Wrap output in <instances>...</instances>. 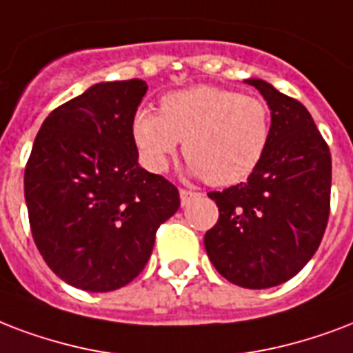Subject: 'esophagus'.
Instances as JSON below:
<instances>
[{
  "label": "esophagus",
  "mask_w": 353,
  "mask_h": 353,
  "mask_svg": "<svg viewBox=\"0 0 353 353\" xmlns=\"http://www.w3.org/2000/svg\"><path fill=\"white\" fill-rule=\"evenodd\" d=\"M194 196H198L196 192H192V190H185V188H181L179 190V198H181V205H187L188 201L192 200Z\"/></svg>",
  "instance_id": "obj_1"
}]
</instances>
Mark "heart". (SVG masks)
Returning <instances> with one entry per match:
<instances>
[{
	"label": "heart",
	"mask_w": 353,
	"mask_h": 353,
	"mask_svg": "<svg viewBox=\"0 0 353 353\" xmlns=\"http://www.w3.org/2000/svg\"><path fill=\"white\" fill-rule=\"evenodd\" d=\"M268 105L230 88L198 85L166 94L161 112L141 107L131 133L144 165L163 172L183 144L190 172L212 187L246 181L270 142Z\"/></svg>",
	"instance_id": "obj_1"
}]
</instances>
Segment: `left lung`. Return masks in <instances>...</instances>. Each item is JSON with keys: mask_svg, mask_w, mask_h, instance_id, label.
Returning a JSON list of instances; mask_svg holds the SVG:
<instances>
[{"mask_svg": "<svg viewBox=\"0 0 353 353\" xmlns=\"http://www.w3.org/2000/svg\"><path fill=\"white\" fill-rule=\"evenodd\" d=\"M244 83L270 109V142L248 181L209 192L220 216L203 244L228 281L268 289L289 281L319 250L330 216L332 155L298 99L263 79Z\"/></svg>", "mask_w": 353, "mask_h": 353, "instance_id": "obj_1", "label": "left lung"}]
</instances>
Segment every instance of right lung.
Wrapping results in <instances>:
<instances>
[{"label":"right lung","instance_id":"obj_1","mask_svg":"<svg viewBox=\"0 0 353 353\" xmlns=\"http://www.w3.org/2000/svg\"><path fill=\"white\" fill-rule=\"evenodd\" d=\"M146 81L96 83L46 118L27 161L34 244L72 287L109 292L144 270L179 192L139 165L131 122Z\"/></svg>","mask_w":353,"mask_h":353}]
</instances>
